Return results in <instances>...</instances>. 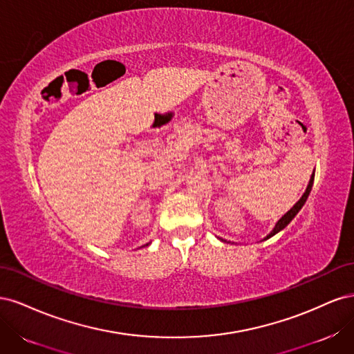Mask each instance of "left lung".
I'll list each match as a JSON object with an SVG mask.
<instances>
[{"instance_id": "left-lung-1", "label": "left lung", "mask_w": 354, "mask_h": 354, "mask_svg": "<svg viewBox=\"0 0 354 354\" xmlns=\"http://www.w3.org/2000/svg\"><path fill=\"white\" fill-rule=\"evenodd\" d=\"M313 180H315V173L312 174V177H310L308 186H307L306 192H304V194H303V196L299 198V201L295 203V205H294L291 209H289V211L285 214V216H283V217H282L279 221L276 223V226L273 227V230H272L269 234H267V236H266L263 241H267V239H269V238H272L273 234H276L277 232L283 230V229L288 226V224L292 221V218L297 216L298 211L301 209V208H303V205H304V203H306V201H307V198H308V195H310V190H312V186H313ZM221 241H224V239H221Z\"/></svg>"}]
</instances>
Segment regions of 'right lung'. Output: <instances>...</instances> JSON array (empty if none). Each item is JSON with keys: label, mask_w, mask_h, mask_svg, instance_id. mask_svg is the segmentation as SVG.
Segmentation results:
<instances>
[{"label": "right lung", "mask_w": 354, "mask_h": 354, "mask_svg": "<svg viewBox=\"0 0 354 354\" xmlns=\"http://www.w3.org/2000/svg\"><path fill=\"white\" fill-rule=\"evenodd\" d=\"M146 245H149V243H146ZM143 246H145V245H143Z\"/></svg>", "instance_id": "1"}]
</instances>
